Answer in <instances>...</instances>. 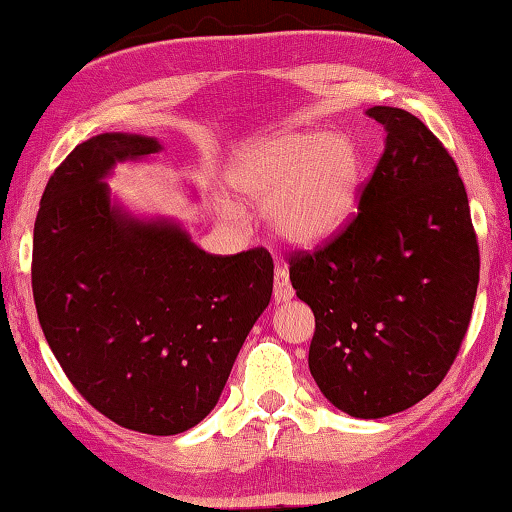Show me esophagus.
I'll return each mask as SVG.
<instances>
[{
    "label": "esophagus",
    "mask_w": 512,
    "mask_h": 512,
    "mask_svg": "<svg viewBox=\"0 0 512 512\" xmlns=\"http://www.w3.org/2000/svg\"><path fill=\"white\" fill-rule=\"evenodd\" d=\"M273 298H275V302H287V300L293 298L289 271L280 264L275 266V275H273Z\"/></svg>",
    "instance_id": "34e87169"
}]
</instances>
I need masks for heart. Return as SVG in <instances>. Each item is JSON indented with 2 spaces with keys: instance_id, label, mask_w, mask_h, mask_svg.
Masks as SVG:
<instances>
[{
  "instance_id": "b5f03b06",
  "label": "heart",
  "mask_w": 512,
  "mask_h": 512,
  "mask_svg": "<svg viewBox=\"0 0 512 512\" xmlns=\"http://www.w3.org/2000/svg\"><path fill=\"white\" fill-rule=\"evenodd\" d=\"M241 196L264 201L277 235L318 244L339 232L357 205L361 155L348 137L284 131L241 149L228 171Z\"/></svg>"
}]
</instances>
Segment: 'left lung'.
<instances>
[{
    "label": "left lung",
    "mask_w": 512,
    "mask_h": 512,
    "mask_svg": "<svg viewBox=\"0 0 512 512\" xmlns=\"http://www.w3.org/2000/svg\"><path fill=\"white\" fill-rule=\"evenodd\" d=\"M386 146L357 214L314 250H291L296 296L314 311L309 370L354 418L424 400L452 368L479 287V241L458 167L411 112L375 106Z\"/></svg>",
    "instance_id": "obj_1"
}]
</instances>
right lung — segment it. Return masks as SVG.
Wrapping results in <instances>:
<instances>
[{
    "label": "right lung",
    "mask_w": 512,
    "mask_h": 512,
    "mask_svg": "<svg viewBox=\"0 0 512 512\" xmlns=\"http://www.w3.org/2000/svg\"><path fill=\"white\" fill-rule=\"evenodd\" d=\"M155 151L151 137L103 133L58 164L33 228L31 287L49 348L83 400L119 427L173 436L219 402L271 300L273 257L207 255L176 225L110 207L101 178L112 164Z\"/></svg>",
    "instance_id": "obj_1"
}]
</instances>
